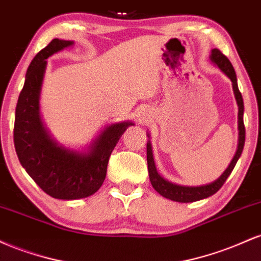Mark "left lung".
<instances>
[{"instance_id": "left-lung-1", "label": "left lung", "mask_w": 261, "mask_h": 261, "mask_svg": "<svg viewBox=\"0 0 261 261\" xmlns=\"http://www.w3.org/2000/svg\"><path fill=\"white\" fill-rule=\"evenodd\" d=\"M211 61L215 62L221 70L223 71L227 76L229 77L230 81L233 83V91H234L237 103H238L239 112H238V128H239V143H238V149H237L234 158H233L228 168L224 170V173L216 181L211 182V184L202 185V187H180V185L172 184V182L167 181L166 179H163L158 174L157 170H155L154 161H153V154H152L151 149V143H147V166H148V174H149V180H151L152 187L154 188V190L157 193H160L162 196L167 197V199L173 200L176 202H194L197 200L206 199V197L214 195L216 194L224 181L227 180L230 173H232L233 168L236 167L237 161L241 157L242 152H243L244 142H245V127H244V121H243V112H244V104H243V98H242L241 92L238 89V85H237V76L236 71L233 68L232 64L226 55H223L222 53L218 49H214L211 54Z\"/></svg>"}]
</instances>
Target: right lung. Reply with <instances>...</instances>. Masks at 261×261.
Listing matches in <instances>:
<instances>
[{
	"instance_id": "1",
	"label": "right lung",
	"mask_w": 261,
	"mask_h": 261,
	"mask_svg": "<svg viewBox=\"0 0 261 261\" xmlns=\"http://www.w3.org/2000/svg\"><path fill=\"white\" fill-rule=\"evenodd\" d=\"M72 44L54 39L33 59L18 98L13 128L14 147L23 168L47 195L61 200L91 196L101 187L114 147L133 125L120 122L108 126L88 153L59 147L50 139L39 116V93L46 59Z\"/></svg>"
}]
</instances>
